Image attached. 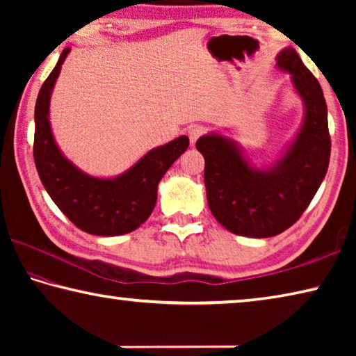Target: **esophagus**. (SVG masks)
Here are the masks:
<instances>
[{"instance_id":"34e87169","label":"esophagus","mask_w":356,"mask_h":356,"mask_svg":"<svg viewBox=\"0 0 356 356\" xmlns=\"http://www.w3.org/2000/svg\"><path fill=\"white\" fill-rule=\"evenodd\" d=\"M206 127H202V125H191V127L188 129V138H190V143L195 144L197 140L202 135H206Z\"/></svg>"}]
</instances>
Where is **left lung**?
I'll list each match as a JSON object with an SVG mask.
<instances>
[{
    "instance_id": "obj_1",
    "label": "left lung",
    "mask_w": 356,
    "mask_h": 356,
    "mask_svg": "<svg viewBox=\"0 0 356 356\" xmlns=\"http://www.w3.org/2000/svg\"><path fill=\"white\" fill-rule=\"evenodd\" d=\"M276 64L292 75L306 116L292 146L275 168L252 170L236 144L220 135L196 141L206 160L209 207L216 221L237 236L267 238L284 232L308 209L328 170L331 140L321 84L293 48H284Z\"/></svg>"
}]
</instances>
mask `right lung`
<instances>
[{
    "label": "right lung",
    "instance_id": "right-lung-1",
    "mask_svg": "<svg viewBox=\"0 0 356 356\" xmlns=\"http://www.w3.org/2000/svg\"><path fill=\"white\" fill-rule=\"evenodd\" d=\"M69 51L65 48L61 53L35 102L34 163L53 202L76 227L94 236H122L135 231L152 213L160 179L185 152L190 141L186 136H179L150 150L134 168L114 179H95L76 170L59 152L48 120L51 89Z\"/></svg>",
    "mask_w": 356,
    "mask_h": 356
}]
</instances>
